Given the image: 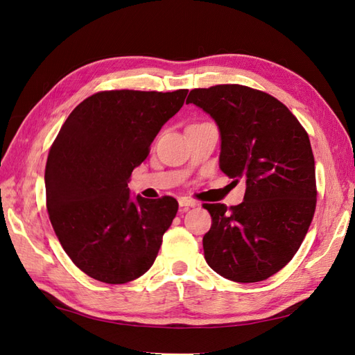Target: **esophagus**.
Listing matches in <instances>:
<instances>
[{
  "label": "esophagus",
  "mask_w": 355,
  "mask_h": 355,
  "mask_svg": "<svg viewBox=\"0 0 355 355\" xmlns=\"http://www.w3.org/2000/svg\"><path fill=\"white\" fill-rule=\"evenodd\" d=\"M179 206H180L182 209H189V207H197L198 202L194 201V200H189V198L184 197V198L179 200Z\"/></svg>",
  "instance_id": "1"
}]
</instances>
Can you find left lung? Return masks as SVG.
<instances>
[{"label": "left lung", "instance_id": "left-lung-1", "mask_svg": "<svg viewBox=\"0 0 355 355\" xmlns=\"http://www.w3.org/2000/svg\"><path fill=\"white\" fill-rule=\"evenodd\" d=\"M187 103L216 121L219 167L234 182H245L239 206L202 204L211 216L202 237L206 262L231 282L266 280L292 261L315 211L308 133L280 101L240 84L194 89Z\"/></svg>", "mask_w": 355, "mask_h": 355}]
</instances>
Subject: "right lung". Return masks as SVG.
<instances>
[{
	"instance_id": "add662e5",
	"label": "right lung",
	"mask_w": 355,
	"mask_h": 355,
	"mask_svg": "<svg viewBox=\"0 0 355 355\" xmlns=\"http://www.w3.org/2000/svg\"><path fill=\"white\" fill-rule=\"evenodd\" d=\"M188 90L99 92L75 108L46 164L47 211L63 250L83 272L124 284L153 266L178 213L171 197H130L128 179Z\"/></svg>"
}]
</instances>
